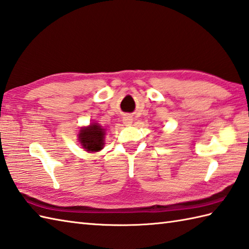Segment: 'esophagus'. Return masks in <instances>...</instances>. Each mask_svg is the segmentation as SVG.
<instances>
[{"label":"esophagus","mask_w":249,"mask_h":249,"mask_svg":"<svg viewBox=\"0 0 249 249\" xmlns=\"http://www.w3.org/2000/svg\"><path fill=\"white\" fill-rule=\"evenodd\" d=\"M123 123H124L126 126L131 125V123H133V119H131V116L125 115L124 118H123Z\"/></svg>","instance_id":"esophagus-1"}]
</instances>
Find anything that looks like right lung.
Returning <instances> with one entry per match:
<instances>
[{"label":"right lung","mask_w":249,"mask_h":249,"mask_svg":"<svg viewBox=\"0 0 249 249\" xmlns=\"http://www.w3.org/2000/svg\"><path fill=\"white\" fill-rule=\"evenodd\" d=\"M106 129L98 123H91L88 127H82L78 134V139L82 147L88 152H98L105 144Z\"/></svg>","instance_id":"1"}]
</instances>
